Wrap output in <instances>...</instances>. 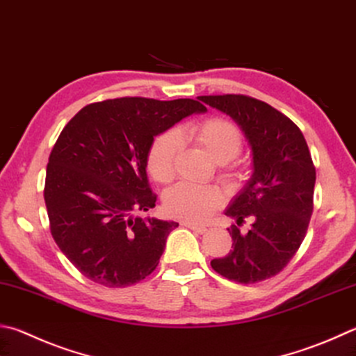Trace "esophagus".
<instances>
[{
    "mask_svg": "<svg viewBox=\"0 0 356 356\" xmlns=\"http://www.w3.org/2000/svg\"><path fill=\"white\" fill-rule=\"evenodd\" d=\"M184 225H185V227H188L190 230L196 232V234H200V235L205 234V232H207V227H202V225H195V224H190V222H185Z\"/></svg>",
    "mask_w": 356,
    "mask_h": 356,
    "instance_id": "1",
    "label": "esophagus"
}]
</instances>
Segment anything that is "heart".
I'll return each instance as SVG.
<instances>
[{"label":"heart","instance_id":"obj_1","mask_svg":"<svg viewBox=\"0 0 356 356\" xmlns=\"http://www.w3.org/2000/svg\"><path fill=\"white\" fill-rule=\"evenodd\" d=\"M182 140L195 141L218 163H227L235 159L243 147L240 129L232 121L219 116L193 122L179 131L168 129L152 140L146 156L147 171L156 182L168 184L174 179ZM222 202V193L215 186H195L190 184L172 186L163 196L166 215L193 224L205 222Z\"/></svg>","mask_w":356,"mask_h":356}]
</instances>
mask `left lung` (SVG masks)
<instances>
[{
    "label": "left lung",
    "mask_w": 356,
    "mask_h": 356,
    "mask_svg": "<svg viewBox=\"0 0 356 356\" xmlns=\"http://www.w3.org/2000/svg\"><path fill=\"white\" fill-rule=\"evenodd\" d=\"M229 115L252 149L254 172L225 215L234 218L232 249L211 260L218 274L238 283L270 279L286 266L307 235L316 168L300 129L273 106L245 95L199 96ZM245 218V234L237 229Z\"/></svg>",
    "instance_id": "1"
}]
</instances>
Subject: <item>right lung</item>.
<instances>
[{
  "label": "right lung",
  "mask_w": 356,
  "mask_h": 356,
  "mask_svg": "<svg viewBox=\"0 0 356 356\" xmlns=\"http://www.w3.org/2000/svg\"><path fill=\"white\" fill-rule=\"evenodd\" d=\"M195 99L116 98L81 108L51 151L44 204L56 244L82 275L124 288L157 268L174 221L135 216L156 207L146 174L154 137L191 113Z\"/></svg>",
  "instance_id": "right-lung-1"
}]
</instances>
